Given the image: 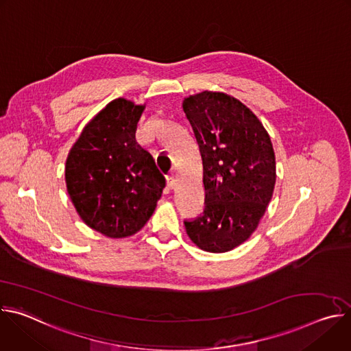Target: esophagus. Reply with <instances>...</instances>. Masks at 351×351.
I'll return each mask as SVG.
<instances>
[{"instance_id": "34e87169", "label": "esophagus", "mask_w": 351, "mask_h": 351, "mask_svg": "<svg viewBox=\"0 0 351 351\" xmlns=\"http://www.w3.org/2000/svg\"><path fill=\"white\" fill-rule=\"evenodd\" d=\"M175 186V175L172 172H169L167 175V187L168 189H172Z\"/></svg>"}]
</instances>
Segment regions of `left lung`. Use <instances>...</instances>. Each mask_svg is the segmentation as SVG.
<instances>
[{
  "label": "left lung",
  "instance_id": "obj_1",
  "mask_svg": "<svg viewBox=\"0 0 351 351\" xmlns=\"http://www.w3.org/2000/svg\"><path fill=\"white\" fill-rule=\"evenodd\" d=\"M183 111L203 160L204 211L186 219L202 250L225 253L257 229L272 198L276 167L269 134L239 99L214 91L187 97Z\"/></svg>",
  "mask_w": 351,
  "mask_h": 351
}]
</instances>
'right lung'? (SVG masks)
<instances>
[{
	"label": "right lung",
	"mask_w": 351,
	"mask_h": 351,
	"mask_svg": "<svg viewBox=\"0 0 351 351\" xmlns=\"http://www.w3.org/2000/svg\"><path fill=\"white\" fill-rule=\"evenodd\" d=\"M143 110L129 99H114L86 125L66 160V187L77 214L114 239L138 232L165 187L153 156L136 140Z\"/></svg>",
	"instance_id": "obj_1"
}]
</instances>
